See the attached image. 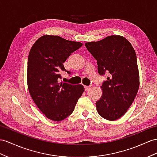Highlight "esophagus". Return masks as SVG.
<instances>
[{
  "instance_id": "obj_1",
  "label": "esophagus",
  "mask_w": 157,
  "mask_h": 157,
  "mask_svg": "<svg viewBox=\"0 0 157 157\" xmlns=\"http://www.w3.org/2000/svg\"><path fill=\"white\" fill-rule=\"evenodd\" d=\"M91 88V86H85V90L86 91H88L90 90Z\"/></svg>"
}]
</instances>
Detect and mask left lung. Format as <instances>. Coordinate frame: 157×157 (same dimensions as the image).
Here are the masks:
<instances>
[{
	"label": "left lung",
	"instance_id": "obj_1",
	"mask_svg": "<svg viewBox=\"0 0 157 157\" xmlns=\"http://www.w3.org/2000/svg\"><path fill=\"white\" fill-rule=\"evenodd\" d=\"M85 46L97 60L99 75H109L101 86L103 94L96 101L97 111L104 119L117 120L130 107L139 87L135 51L125 38L118 35Z\"/></svg>",
	"mask_w": 157,
	"mask_h": 157
}]
</instances>
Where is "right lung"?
Returning <instances> with one entry per match:
<instances>
[{"instance_id": "obj_1", "label": "right lung", "mask_w": 157, "mask_h": 157, "mask_svg": "<svg viewBox=\"0 0 157 157\" xmlns=\"http://www.w3.org/2000/svg\"><path fill=\"white\" fill-rule=\"evenodd\" d=\"M82 45L58 36L44 35L30 49L27 68L30 94L39 109L54 121H60L71 115L84 91L82 85L59 82L60 72L71 74L63 63Z\"/></svg>"}]
</instances>
